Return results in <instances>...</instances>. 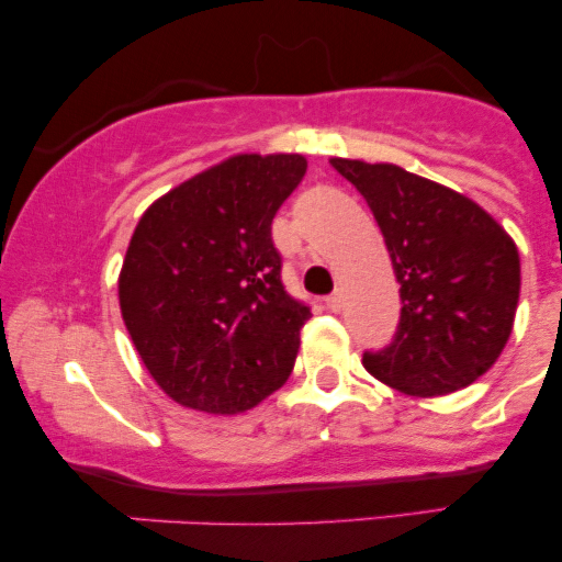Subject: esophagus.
Masks as SVG:
<instances>
[{"instance_id":"34e87169","label":"esophagus","mask_w":562,"mask_h":562,"mask_svg":"<svg viewBox=\"0 0 562 562\" xmlns=\"http://www.w3.org/2000/svg\"><path fill=\"white\" fill-rule=\"evenodd\" d=\"M327 308H330V312H340V308H344V293H340V290L327 295Z\"/></svg>"}]
</instances>
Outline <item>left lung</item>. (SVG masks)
Listing matches in <instances>:
<instances>
[{"mask_svg": "<svg viewBox=\"0 0 562 562\" xmlns=\"http://www.w3.org/2000/svg\"><path fill=\"white\" fill-rule=\"evenodd\" d=\"M370 205L402 295L372 378L406 396H447L499 359L520 295L518 245L475 200L393 164L330 158Z\"/></svg>", "mask_w": 562, "mask_h": 562, "instance_id": "obj_1", "label": "left lung"}]
</instances>
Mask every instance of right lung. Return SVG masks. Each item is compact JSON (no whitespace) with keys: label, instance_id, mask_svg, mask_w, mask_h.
<instances>
[{"label":"right lung","instance_id":"add662e5","mask_svg":"<svg viewBox=\"0 0 562 562\" xmlns=\"http://www.w3.org/2000/svg\"><path fill=\"white\" fill-rule=\"evenodd\" d=\"M306 173L299 153H237L142 214L119 274L142 364L187 409L237 415L290 378L308 306L280 280L272 218Z\"/></svg>","mask_w":562,"mask_h":562}]
</instances>
